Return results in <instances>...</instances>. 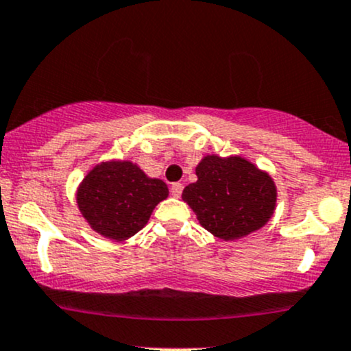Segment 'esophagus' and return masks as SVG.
<instances>
[{"mask_svg": "<svg viewBox=\"0 0 351 351\" xmlns=\"http://www.w3.org/2000/svg\"><path fill=\"white\" fill-rule=\"evenodd\" d=\"M182 189H184V186L180 182H174L171 186V194L174 195V197H180V194H182Z\"/></svg>", "mask_w": 351, "mask_h": 351, "instance_id": "1", "label": "esophagus"}]
</instances>
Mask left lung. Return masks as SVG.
Returning <instances> with one entry per match:
<instances>
[{
	"mask_svg": "<svg viewBox=\"0 0 351 351\" xmlns=\"http://www.w3.org/2000/svg\"><path fill=\"white\" fill-rule=\"evenodd\" d=\"M195 174L197 182L184 189L182 199L215 237L240 239L265 226L274 214V180L249 160L207 156Z\"/></svg>",
	"mask_w": 351,
	"mask_h": 351,
	"instance_id": "8db88e82",
	"label": "left lung"
}]
</instances>
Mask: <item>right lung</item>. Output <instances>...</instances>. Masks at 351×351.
Wrapping results in <instances>:
<instances>
[{"label": "right lung", "mask_w": 351, "mask_h": 351, "mask_svg": "<svg viewBox=\"0 0 351 351\" xmlns=\"http://www.w3.org/2000/svg\"><path fill=\"white\" fill-rule=\"evenodd\" d=\"M167 194L162 180L149 179L132 162L114 160L96 165L86 176L77 191V206L94 230L125 240L147 223Z\"/></svg>", "instance_id": "add662e5"}]
</instances>
